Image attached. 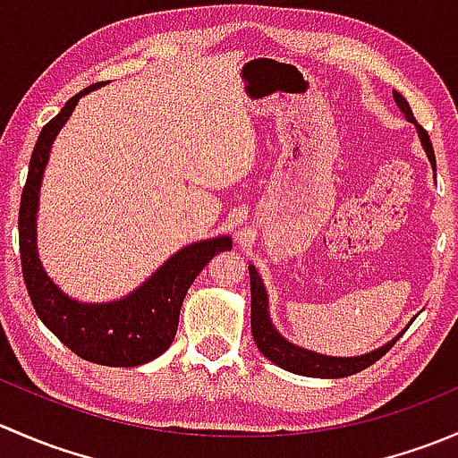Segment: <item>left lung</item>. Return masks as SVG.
Wrapping results in <instances>:
<instances>
[{"instance_id": "left-lung-1", "label": "left lung", "mask_w": 458, "mask_h": 458, "mask_svg": "<svg viewBox=\"0 0 458 458\" xmlns=\"http://www.w3.org/2000/svg\"><path fill=\"white\" fill-rule=\"evenodd\" d=\"M394 95L396 106L401 108V113L405 114L410 123L417 126L419 137H421L423 150L428 152V159L432 161V168L437 165V159H434V148L432 141H429L428 132L423 131L421 126L414 119L412 110H410V104L403 99V95L399 92H392ZM250 270V326H252V336H255L257 348L261 350V354L266 359H270L272 363H276L284 370L301 374V377H321V378H341V377H350V374H357L361 370H366L368 366L377 363L392 345L399 341V336L390 341V344L381 345L374 352L361 354V357H326V354H317L310 352L306 348H299V345L290 344L285 341L284 336L276 332V327L272 326L270 315H267V294L266 288H263L261 276L257 275L255 266H248Z\"/></svg>"}]
</instances>
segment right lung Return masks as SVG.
I'll return each mask as SVG.
<instances>
[{"label":"right lung","mask_w":458,"mask_h":458,"mask_svg":"<svg viewBox=\"0 0 458 458\" xmlns=\"http://www.w3.org/2000/svg\"><path fill=\"white\" fill-rule=\"evenodd\" d=\"M99 86L86 88L68 99L62 113L50 119L37 137L20 203L21 272L35 312L77 357L99 366L132 368L152 361L170 348L177 335L179 310L188 288L216 252L233 248V239L215 237L182 248L150 279L119 301H75L50 281L37 255V206L41 177L55 137L72 114L80 97Z\"/></svg>","instance_id":"1"}]
</instances>
